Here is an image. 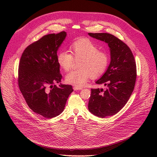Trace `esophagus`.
<instances>
[{
  "label": "esophagus",
  "mask_w": 157,
  "mask_h": 157,
  "mask_svg": "<svg viewBox=\"0 0 157 157\" xmlns=\"http://www.w3.org/2000/svg\"><path fill=\"white\" fill-rule=\"evenodd\" d=\"M73 88H74V90H78L83 89V88H82V87H79V86H74Z\"/></svg>",
  "instance_id": "1"
}]
</instances>
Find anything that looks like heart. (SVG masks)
<instances>
[{"instance_id":"heart-1","label":"heart","mask_w":157,"mask_h":157,"mask_svg":"<svg viewBox=\"0 0 157 157\" xmlns=\"http://www.w3.org/2000/svg\"><path fill=\"white\" fill-rule=\"evenodd\" d=\"M71 53L61 50L57 53L56 61L65 71H70L75 60H79V69L68 73L65 77L68 83L77 86H83L90 77L96 79L102 76L108 69L110 58L105 51L88 38L75 40L69 46Z\"/></svg>"}]
</instances>
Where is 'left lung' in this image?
<instances>
[{
  "mask_svg": "<svg viewBox=\"0 0 157 157\" xmlns=\"http://www.w3.org/2000/svg\"><path fill=\"white\" fill-rule=\"evenodd\" d=\"M97 39L108 44L111 62L97 84L106 89H92L88 109L95 116L104 118L118 113L133 92L137 78L136 63L130 48L121 40L108 33H88Z\"/></svg>",
  "mask_w": 157,
  "mask_h": 157,
  "instance_id": "left-lung-1",
  "label": "left lung"
}]
</instances>
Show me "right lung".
<instances>
[{
  "label": "right lung",
  "mask_w": 157,
  "mask_h": 157,
  "mask_svg": "<svg viewBox=\"0 0 157 157\" xmlns=\"http://www.w3.org/2000/svg\"><path fill=\"white\" fill-rule=\"evenodd\" d=\"M65 36L64 31L44 36L25 48L19 63L20 92L30 109L46 118L60 114L73 91L71 85H55L62 78L56 52Z\"/></svg>",
  "instance_id": "1"
}]
</instances>
